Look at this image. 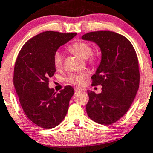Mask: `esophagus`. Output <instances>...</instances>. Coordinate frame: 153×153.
I'll list each match as a JSON object with an SVG mask.
<instances>
[{
	"mask_svg": "<svg viewBox=\"0 0 153 153\" xmlns=\"http://www.w3.org/2000/svg\"><path fill=\"white\" fill-rule=\"evenodd\" d=\"M74 90H75V91H82V89L81 88V87H74Z\"/></svg>",
	"mask_w": 153,
	"mask_h": 153,
	"instance_id": "esophagus-1",
	"label": "esophagus"
}]
</instances>
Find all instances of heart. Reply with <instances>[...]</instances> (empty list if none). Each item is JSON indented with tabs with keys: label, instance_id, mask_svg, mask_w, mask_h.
<instances>
[{
	"label": "heart",
	"instance_id": "obj_1",
	"mask_svg": "<svg viewBox=\"0 0 153 153\" xmlns=\"http://www.w3.org/2000/svg\"><path fill=\"white\" fill-rule=\"evenodd\" d=\"M69 49L73 53L78 55L82 58H87L90 56L91 62H95L97 61V54L92 53V46L86 42H76L69 46ZM63 62V54L61 51H56L53 56V63L55 67L59 68L62 66ZM87 76V74L82 73H72L66 77V81L73 85H82L84 80Z\"/></svg>",
	"mask_w": 153,
	"mask_h": 153
}]
</instances>
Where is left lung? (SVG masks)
Wrapping results in <instances>:
<instances>
[{"instance_id": "1", "label": "left lung", "mask_w": 153, "mask_h": 153, "mask_svg": "<svg viewBox=\"0 0 153 153\" xmlns=\"http://www.w3.org/2000/svg\"><path fill=\"white\" fill-rule=\"evenodd\" d=\"M82 39L97 44L102 54L92 76V85H100L102 92L87 91V114L95 122L111 124L127 112L139 89L140 74L136 52L126 37L111 31L88 32Z\"/></svg>"}]
</instances>
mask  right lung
<instances>
[{
	"mask_svg": "<svg viewBox=\"0 0 153 153\" xmlns=\"http://www.w3.org/2000/svg\"><path fill=\"white\" fill-rule=\"evenodd\" d=\"M76 33L46 31L29 39L16 58L13 85L24 112L32 122L41 128H53L65 118L71 97V86L58 93L49 88V79L54 75L53 56L60 46Z\"/></svg>",
	"mask_w": 153,
	"mask_h": 153,
	"instance_id": "1",
	"label": "right lung"
}]
</instances>
